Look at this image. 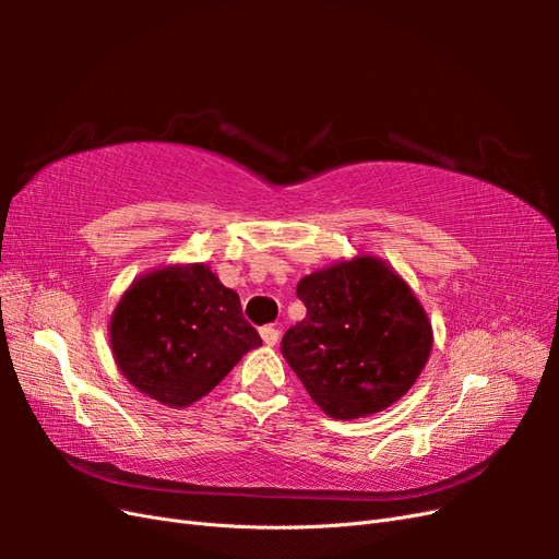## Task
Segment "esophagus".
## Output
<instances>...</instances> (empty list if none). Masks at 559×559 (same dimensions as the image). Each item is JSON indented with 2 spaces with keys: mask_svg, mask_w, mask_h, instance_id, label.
Returning a JSON list of instances; mask_svg holds the SVG:
<instances>
[{
  "mask_svg": "<svg viewBox=\"0 0 559 559\" xmlns=\"http://www.w3.org/2000/svg\"><path fill=\"white\" fill-rule=\"evenodd\" d=\"M259 333H261L263 343H265L267 347H275V345H277V341H280V331H277L275 326H263Z\"/></svg>",
  "mask_w": 559,
  "mask_h": 559,
  "instance_id": "34e87169",
  "label": "esophagus"
}]
</instances>
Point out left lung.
Here are the masks:
<instances>
[{
  "instance_id": "left-lung-1",
  "label": "left lung",
  "mask_w": 559,
  "mask_h": 559,
  "mask_svg": "<svg viewBox=\"0 0 559 559\" xmlns=\"http://www.w3.org/2000/svg\"><path fill=\"white\" fill-rule=\"evenodd\" d=\"M308 314L284 333L282 354L312 401L333 419H357L399 401L425 368L433 333L419 300L376 257L302 277Z\"/></svg>"
}]
</instances>
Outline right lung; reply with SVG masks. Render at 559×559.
<instances>
[{
  "label": "right lung",
  "mask_w": 559,
  "mask_h": 559,
  "mask_svg": "<svg viewBox=\"0 0 559 559\" xmlns=\"http://www.w3.org/2000/svg\"><path fill=\"white\" fill-rule=\"evenodd\" d=\"M114 359L132 386L170 408L207 396L261 335L240 296L205 263L167 265L130 284L109 321Z\"/></svg>",
  "instance_id": "right-lung-1"
}]
</instances>
